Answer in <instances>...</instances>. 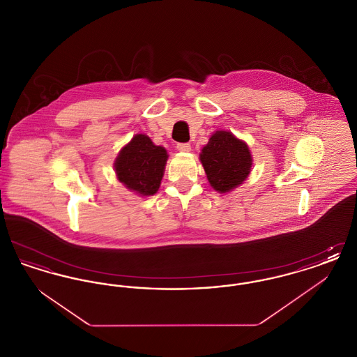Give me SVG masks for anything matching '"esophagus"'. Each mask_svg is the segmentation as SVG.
I'll return each mask as SVG.
<instances>
[{
  "mask_svg": "<svg viewBox=\"0 0 357 357\" xmlns=\"http://www.w3.org/2000/svg\"><path fill=\"white\" fill-rule=\"evenodd\" d=\"M176 150L181 153H188V151H191V146H190V143H178Z\"/></svg>",
  "mask_w": 357,
  "mask_h": 357,
  "instance_id": "esophagus-1",
  "label": "esophagus"
}]
</instances>
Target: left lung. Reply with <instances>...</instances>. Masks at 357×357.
Listing matches in <instances>:
<instances>
[{
    "mask_svg": "<svg viewBox=\"0 0 357 357\" xmlns=\"http://www.w3.org/2000/svg\"><path fill=\"white\" fill-rule=\"evenodd\" d=\"M208 183L218 192H229L249 176L253 158L248 144L229 131H215L199 155Z\"/></svg>",
    "mask_w": 357,
    "mask_h": 357,
    "instance_id": "8db88e82",
    "label": "left lung"
}]
</instances>
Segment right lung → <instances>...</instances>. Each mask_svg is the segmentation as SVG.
Returning <instances> with one entry per match:
<instances>
[{
  "mask_svg": "<svg viewBox=\"0 0 357 357\" xmlns=\"http://www.w3.org/2000/svg\"><path fill=\"white\" fill-rule=\"evenodd\" d=\"M167 151L155 146L147 135L137 134L120 150L114 167L124 186L137 195H153L160 186L167 162Z\"/></svg>",
  "mask_w": 357,
  "mask_h": 357,
  "instance_id": "add662e5",
  "label": "right lung"
}]
</instances>
